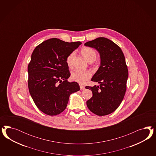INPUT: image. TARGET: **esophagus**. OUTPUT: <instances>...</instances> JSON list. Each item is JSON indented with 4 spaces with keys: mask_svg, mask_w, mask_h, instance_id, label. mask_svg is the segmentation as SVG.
<instances>
[{
    "mask_svg": "<svg viewBox=\"0 0 156 156\" xmlns=\"http://www.w3.org/2000/svg\"><path fill=\"white\" fill-rule=\"evenodd\" d=\"M80 90H85V87L84 86H83V85H80Z\"/></svg>",
    "mask_w": 156,
    "mask_h": 156,
    "instance_id": "34e87169",
    "label": "esophagus"
}]
</instances>
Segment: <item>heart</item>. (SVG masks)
Wrapping results in <instances>:
<instances>
[{
  "label": "heart",
  "mask_w": 156,
  "mask_h": 156,
  "mask_svg": "<svg viewBox=\"0 0 156 156\" xmlns=\"http://www.w3.org/2000/svg\"><path fill=\"white\" fill-rule=\"evenodd\" d=\"M81 53L85 59L89 62L94 61L97 58V53L94 50L89 47H83L81 50ZM74 55V52H71L66 58V63L69 68L72 67V61ZM91 76V74L88 71H75L71 73V80L78 82L80 84H83Z\"/></svg>",
  "instance_id": "heart-1"
}]
</instances>
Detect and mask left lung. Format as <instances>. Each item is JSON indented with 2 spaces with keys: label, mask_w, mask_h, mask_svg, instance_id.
I'll return each mask as SVG.
<instances>
[{
  "label": "left lung",
  "mask_w": 156,
  "mask_h": 156,
  "mask_svg": "<svg viewBox=\"0 0 156 156\" xmlns=\"http://www.w3.org/2000/svg\"><path fill=\"white\" fill-rule=\"evenodd\" d=\"M85 45L95 48L101 56V66L91 78L100 85L86 86L93 93L86 104L92 113L106 115L118 108L125 94L128 77L125 58L121 48L107 38H96Z\"/></svg>",
  "instance_id": "8db88e82"
}]
</instances>
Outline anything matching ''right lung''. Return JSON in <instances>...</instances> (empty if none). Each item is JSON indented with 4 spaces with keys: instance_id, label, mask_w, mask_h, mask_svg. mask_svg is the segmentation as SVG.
<instances>
[{
    "instance_id": "add662e5",
    "label": "right lung",
    "mask_w": 156,
    "mask_h": 156,
    "mask_svg": "<svg viewBox=\"0 0 156 156\" xmlns=\"http://www.w3.org/2000/svg\"><path fill=\"white\" fill-rule=\"evenodd\" d=\"M81 44L51 38L34 49L28 65L29 92L38 109L48 115H56L66 109L70 95L80 90L70 76L67 56Z\"/></svg>"
}]
</instances>
